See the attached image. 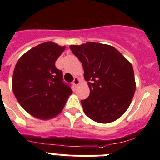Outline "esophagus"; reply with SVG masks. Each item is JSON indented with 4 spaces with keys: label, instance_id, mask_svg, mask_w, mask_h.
I'll use <instances>...</instances> for the list:
<instances>
[{
    "label": "esophagus",
    "instance_id": "34e87169",
    "mask_svg": "<svg viewBox=\"0 0 160 160\" xmlns=\"http://www.w3.org/2000/svg\"><path fill=\"white\" fill-rule=\"evenodd\" d=\"M79 83H80V80H79L78 78H77V77L74 78V79H73V86H74L75 87H77L79 85Z\"/></svg>",
    "mask_w": 160,
    "mask_h": 160
}]
</instances>
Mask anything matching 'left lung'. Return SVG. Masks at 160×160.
Instances as JSON below:
<instances>
[{
    "mask_svg": "<svg viewBox=\"0 0 160 160\" xmlns=\"http://www.w3.org/2000/svg\"><path fill=\"white\" fill-rule=\"evenodd\" d=\"M81 62L90 95L81 100L92 120L108 123L125 113L132 101L135 82L132 65L113 46L97 42L70 46Z\"/></svg>",
    "mask_w": 160,
    "mask_h": 160,
    "instance_id": "8db88e82",
    "label": "left lung"
}]
</instances>
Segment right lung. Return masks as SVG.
Here are the masks:
<instances>
[{"label": "right lung", "instance_id": "obj_1", "mask_svg": "<svg viewBox=\"0 0 160 160\" xmlns=\"http://www.w3.org/2000/svg\"><path fill=\"white\" fill-rule=\"evenodd\" d=\"M65 49L51 42L40 44L22 55L14 68V95L36 118L47 119L58 114L72 94L70 84L63 81L62 71L55 66Z\"/></svg>", "mask_w": 160, "mask_h": 160}]
</instances>
